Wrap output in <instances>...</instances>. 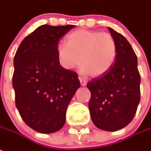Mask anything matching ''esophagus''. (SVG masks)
I'll list each match as a JSON object with an SVG mask.
<instances>
[{"label":"esophagus","mask_w":151,"mask_h":151,"mask_svg":"<svg viewBox=\"0 0 151 151\" xmlns=\"http://www.w3.org/2000/svg\"><path fill=\"white\" fill-rule=\"evenodd\" d=\"M79 81H80V83H81V86H86V81L85 80L84 78H81V77H79Z\"/></svg>","instance_id":"esophagus-1"}]
</instances>
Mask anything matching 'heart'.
I'll use <instances>...</instances> for the list:
<instances>
[{
	"label": "heart",
	"mask_w": 151,
	"mask_h": 151,
	"mask_svg": "<svg viewBox=\"0 0 151 151\" xmlns=\"http://www.w3.org/2000/svg\"><path fill=\"white\" fill-rule=\"evenodd\" d=\"M56 47L58 60L63 68L73 70L83 65L82 73L93 77L105 75L117 58V44L108 32L77 30Z\"/></svg>",
	"instance_id": "1"
}]
</instances>
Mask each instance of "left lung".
<instances>
[{"mask_svg":"<svg viewBox=\"0 0 151 151\" xmlns=\"http://www.w3.org/2000/svg\"><path fill=\"white\" fill-rule=\"evenodd\" d=\"M117 44V58L105 75L89 81L88 104L96 127L114 132L126 127L132 120L140 102L141 76L137 57L130 43L122 34L108 28Z\"/></svg>","mask_w":151,"mask_h":151,"instance_id":"8db88e82","label":"left lung"}]
</instances>
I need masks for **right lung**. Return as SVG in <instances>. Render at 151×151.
<instances>
[{
    "mask_svg": "<svg viewBox=\"0 0 151 151\" xmlns=\"http://www.w3.org/2000/svg\"><path fill=\"white\" fill-rule=\"evenodd\" d=\"M73 25H42L22 41L14 58L15 105L25 123L41 133H52L65 123L66 110L80 87L78 73L58 60L60 39Z\"/></svg>",
    "mask_w": 151,
    "mask_h": 151,
    "instance_id": "add662e5",
    "label": "right lung"
}]
</instances>
